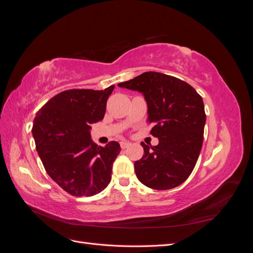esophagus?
<instances>
[{
  "mask_svg": "<svg viewBox=\"0 0 253 253\" xmlns=\"http://www.w3.org/2000/svg\"><path fill=\"white\" fill-rule=\"evenodd\" d=\"M128 145H129V143L126 142V141H121V142H120V147H121L122 150H125V149L128 148Z\"/></svg>",
  "mask_w": 253,
  "mask_h": 253,
  "instance_id": "esophagus-1",
  "label": "esophagus"
}]
</instances>
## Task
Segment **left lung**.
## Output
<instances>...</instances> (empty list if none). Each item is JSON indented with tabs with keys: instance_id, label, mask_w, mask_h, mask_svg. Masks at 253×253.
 <instances>
[{
	"instance_id": "obj_1",
	"label": "left lung",
	"mask_w": 253,
	"mask_h": 253,
	"mask_svg": "<svg viewBox=\"0 0 253 253\" xmlns=\"http://www.w3.org/2000/svg\"><path fill=\"white\" fill-rule=\"evenodd\" d=\"M138 90L148 103L151 135L159 143L141 142L144 155L134 164L137 178L155 190L177 187L192 173L204 140L206 114L202 96L176 77L147 72L118 84Z\"/></svg>"
}]
</instances>
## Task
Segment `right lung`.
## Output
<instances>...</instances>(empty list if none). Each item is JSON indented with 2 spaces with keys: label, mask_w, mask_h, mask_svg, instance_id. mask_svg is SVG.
<instances>
[{
  "label": "right lung",
  "mask_w": 253,
  "mask_h": 253,
  "mask_svg": "<svg viewBox=\"0 0 253 253\" xmlns=\"http://www.w3.org/2000/svg\"><path fill=\"white\" fill-rule=\"evenodd\" d=\"M115 85L104 90L67 89L38 111L33 136L47 174L73 196H93L112 178L120 144L98 147L90 139V125L103 119Z\"/></svg>",
  "instance_id": "obj_1"
}]
</instances>
